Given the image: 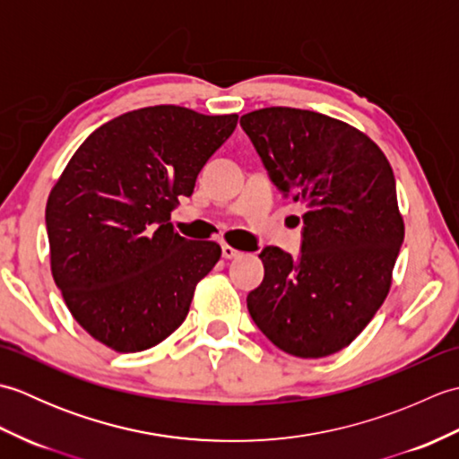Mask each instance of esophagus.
Wrapping results in <instances>:
<instances>
[{"instance_id": "1", "label": "esophagus", "mask_w": 459, "mask_h": 459, "mask_svg": "<svg viewBox=\"0 0 459 459\" xmlns=\"http://www.w3.org/2000/svg\"><path fill=\"white\" fill-rule=\"evenodd\" d=\"M222 258H227V260H230V258H237L240 252L237 250V248H232L230 245H222Z\"/></svg>"}]
</instances>
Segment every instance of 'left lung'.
I'll use <instances>...</instances> for the list:
<instances>
[{
    "instance_id": "8db88e82",
    "label": "left lung",
    "mask_w": 459,
    "mask_h": 459,
    "mask_svg": "<svg viewBox=\"0 0 459 459\" xmlns=\"http://www.w3.org/2000/svg\"><path fill=\"white\" fill-rule=\"evenodd\" d=\"M240 126L270 181L306 207L299 255H258L264 280L247 298L250 317L290 355H333L391 290L404 240L391 163L363 132L319 112L272 106Z\"/></svg>"
}]
</instances>
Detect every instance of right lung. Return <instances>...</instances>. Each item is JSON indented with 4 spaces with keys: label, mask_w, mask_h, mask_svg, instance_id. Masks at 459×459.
Here are the masks:
<instances>
[{
    "label": "right lung",
    "mask_w": 459,
    "mask_h": 459,
    "mask_svg": "<svg viewBox=\"0 0 459 459\" xmlns=\"http://www.w3.org/2000/svg\"><path fill=\"white\" fill-rule=\"evenodd\" d=\"M237 120L171 104L126 112L82 142L48 195L55 284L79 325L106 347L138 353L187 317L221 247L178 235L171 211L191 197Z\"/></svg>",
    "instance_id": "obj_1"
}]
</instances>
